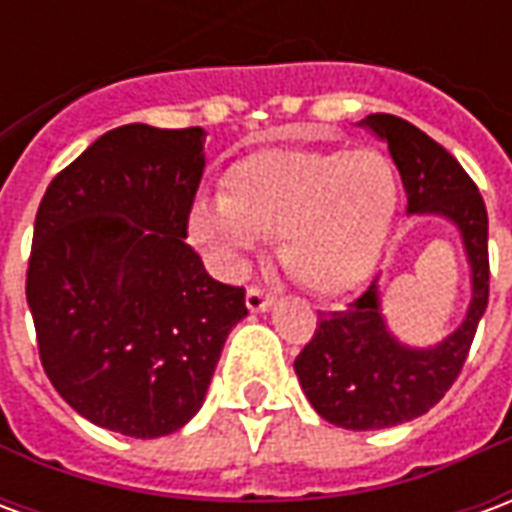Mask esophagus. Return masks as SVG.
Returning <instances> with one entry per match:
<instances>
[{
    "mask_svg": "<svg viewBox=\"0 0 512 512\" xmlns=\"http://www.w3.org/2000/svg\"><path fill=\"white\" fill-rule=\"evenodd\" d=\"M274 304V293H268L266 288H260V285H249L246 290V307L252 312H263L268 310Z\"/></svg>",
    "mask_w": 512,
    "mask_h": 512,
    "instance_id": "obj_1",
    "label": "esophagus"
}]
</instances>
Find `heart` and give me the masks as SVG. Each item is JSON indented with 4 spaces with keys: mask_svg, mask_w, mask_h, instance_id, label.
<instances>
[{
    "mask_svg": "<svg viewBox=\"0 0 512 512\" xmlns=\"http://www.w3.org/2000/svg\"><path fill=\"white\" fill-rule=\"evenodd\" d=\"M397 202V169L378 147H268L227 169L222 200L197 202L189 230L227 263L279 238L290 274L332 296L376 268Z\"/></svg>",
    "mask_w": 512,
    "mask_h": 512,
    "instance_id": "1",
    "label": "heart"
}]
</instances>
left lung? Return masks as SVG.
I'll list each match as a JSON object with an SVG mask.
<instances>
[{"label":"left lung","instance_id":"left-lung-1","mask_svg":"<svg viewBox=\"0 0 512 512\" xmlns=\"http://www.w3.org/2000/svg\"><path fill=\"white\" fill-rule=\"evenodd\" d=\"M395 158L408 213H441L458 224L472 263L466 321L430 351L400 345L386 332L376 282L340 312H318L312 340L293 362L304 395L326 422L348 430L392 428L422 417L461 376L477 323L488 307V211L466 169L425 131L395 115H367Z\"/></svg>","mask_w":512,"mask_h":512}]
</instances>
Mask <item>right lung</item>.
Segmentation results:
<instances>
[{
    "mask_svg": "<svg viewBox=\"0 0 512 512\" xmlns=\"http://www.w3.org/2000/svg\"><path fill=\"white\" fill-rule=\"evenodd\" d=\"M205 131H106L40 200L27 301L40 365L82 417L156 439L200 411L244 288L205 271L183 238Z\"/></svg>",
    "mask_w": 512,
    "mask_h": 512,
    "instance_id": "add662e5",
    "label": "right lung"
}]
</instances>
